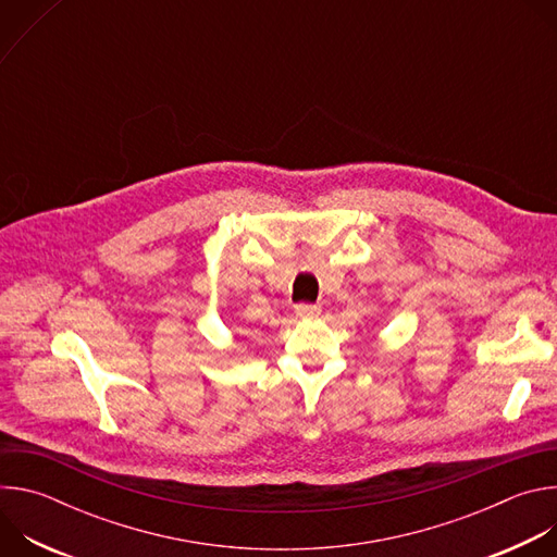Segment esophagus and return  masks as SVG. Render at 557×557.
<instances>
[{
  "label": "esophagus",
  "instance_id": "34e87169",
  "mask_svg": "<svg viewBox=\"0 0 557 557\" xmlns=\"http://www.w3.org/2000/svg\"><path fill=\"white\" fill-rule=\"evenodd\" d=\"M295 312L299 320H317V317L322 314V308L312 306V304H299V306H295Z\"/></svg>",
  "mask_w": 557,
  "mask_h": 557
}]
</instances>
